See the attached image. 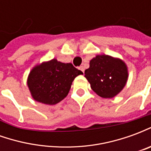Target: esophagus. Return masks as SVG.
<instances>
[{
    "mask_svg": "<svg viewBox=\"0 0 151 151\" xmlns=\"http://www.w3.org/2000/svg\"><path fill=\"white\" fill-rule=\"evenodd\" d=\"M79 69H80L82 73H84V70H85V69H84V67H83V66H80V67H79Z\"/></svg>",
    "mask_w": 151,
    "mask_h": 151,
    "instance_id": "obj_1",
    "label": "esophagus"
}]
</instances>
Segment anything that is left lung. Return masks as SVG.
Listing matches in <instances>:
<instances>
[{
	"label": "left lung",
	"mask_w": 151,
	"mask_h": 151,
	"mask_svg": "<svg viewBox=\"0 0 151 151\" xmlns=\"http://www.w3.org/2000/svg\"><path fill=\"white\" fill-rule=\"evenodd\" d=\"M85 78L91 87L102 98L111 99L125 86L129 78L127 65L120 58L108 55H97L85 70Z\"/></svg>",
	"instance_id": "8db88e82"
}]
</instances>
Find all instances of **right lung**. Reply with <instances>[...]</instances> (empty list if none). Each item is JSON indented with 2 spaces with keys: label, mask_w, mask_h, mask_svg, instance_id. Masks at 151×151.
Listing matches in <instances>:
<instances>
[{
  "label": "right lung",
  "mask_w": 151,
  "mask_h": 151,
  "mask_svg": "<svg viewBox=\"0 0 151 151\" xmlns=\"http://www.w3.org/2000/svg\"><path fill=\"white\" fill-rule=\"evenodd\" d=\"M80 74L83 73L71 63L52 59L32 68L28 75L27 86L35 101L54 105L68 95L73 81Z\"/></svg>",
  "instance_id": "1"
}]
</instances>
